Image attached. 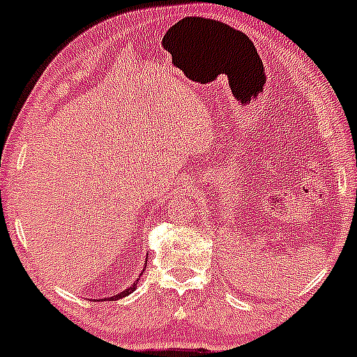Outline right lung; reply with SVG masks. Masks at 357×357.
Masks as SVG:
<instances>
[{
    "instance_id": "add662e5",
    "label": "right lung",
    "mask_w": 357,
    "mask_h": 357,
    "mask_svg": "<svg viewBox=\"0 0 357 357\" xmlns=\"http://www.w3.org/2000/svg\"><path fill=\"white\" fill-rule=\"evenodd\" d=\"M146 264H148V261H146V263H144V268H146ZM142 271H144V270H142ZM135 287H137V282H135V284H134V285H130V287H128V289H125V290H122V292H120V294H116V296H112V297H106V299H105V301H119V299H122V297H127V296H128V294H132V292H134V290H135Z\"/></svg>"
}]
</instances>
